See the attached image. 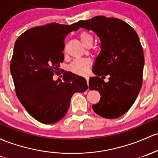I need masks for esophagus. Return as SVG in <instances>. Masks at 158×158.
<instances>
[{"label": "esophagus", "mask_w": 158, "mask_h": 158, "mask_svg": "<svg viewBox=\"0 0 158 158\" xmlns=\"http://www.w3.org/2000/svg\"><path fill=\"white\" fill-rule=\"evenodd\" d=\"M85 80L87 81V83H88V81H89V77H88V76H85Z\"/></svg>", "instance_id": "1"}]
</instances>
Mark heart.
Segmentation results:
<instances>
[{
  "instance_id": "1",
  "label": "heart",
  "mask_w": 158,
  "mask_h": 158,
  "mask_svg": "<svg viewBox=\"0 0 158 158\" xmlns=\"http://www.w3.org/2000/svg\"><path fill=\"white\" fill-rule=\"evenodd\" d=\"M80 39L85 46L89 43H93V37L89 33L83 31L80 34ZM91 66V61L88 59L78 58L74 60L69 66V70L77 75H85Z\"/></svg>"
}]
</instances>
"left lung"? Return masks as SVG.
I'll return each mask as SVG.
<instances>
[{
	"label": "left lung",
	"instance_id": "obj_1",
	"mask_svg": "<svg viewBox=\"0 0 158 158\" xmlns=\"http://www.w3.org/2000/svg\"><path fill=\"white\" fill-rule=\"evenodd\" d=\"M77 26L93 31L101 42L92 70L96 76L89 79V89L101 95L93 110L106 118H117L131 109L143 84L144 55L138 34L126 22L101 15L79 21ZM107 75L106 83L102 79Z\"/></svg>",
	"mask_w": 158,
	"mask_h": 158
}]
</instances>
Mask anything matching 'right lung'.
<instances>
[{
	"instance_id": "right-lung-1",
	"label": "right lung",
	"mask_w": 158,
	"mask_h": 158,
	"mask_svg": "<svg viewBox=\"0 0 158 158\" xmlns=\"http://www.w3.org/2000/svg\"><path fill=\"white\" fill-rule=\"evenodd\" d=\"M78 29L77 22H52L26 31L15 41L10 63L15 93L27 112L43 124L60 121L68 111L73 94L88 89L85 79L71 72L66 73L63 82L53 80L64 59L66 36Z\"/></svg>"
}]
</instances>
